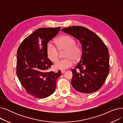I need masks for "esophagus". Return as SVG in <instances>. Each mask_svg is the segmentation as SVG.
<instances>
[{"label": "esophagus", "mask_w": 123, "mask_h": 123, "mask_svg": "<svg viewBox=\"0 0 123 123\" xmlns=\"http://www.w3.org/2000/svg\"><path fill=\"white\" fill-rule=\"evenodd\" d=\"M61 73L62 74H63V73H64L65 72V71H64V70H61Z\"/></svg>", "instance_id": "1"}]
</instances>
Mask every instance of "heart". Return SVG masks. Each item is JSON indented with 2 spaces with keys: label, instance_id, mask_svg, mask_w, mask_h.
I'll list each match as a JSON object with an SVG mask.
<instances>
[{
  "label": "heart",
  "instance_id": "b5f03b06",
  "mask_svg": "<svg viewBox=\"0 0 123 123\" xmlns=\"http://www.w3.org/2000/svg\"><path fill=\"white\" fill-rule=\"evenodd\" d=\"M57 47L60 51H66L65 58L66 59L57 61L54 67L58 70H65L71 67L74 61H78L82 55V48L76 45L74 39L68 35H63L58 38L56 41ZM54 45L49 43L47 46V54L50 60L57 61L59 57V50Z\"/></svg>",
  "mask_w": 123,
  "mask_h": 123
}]
</instances>
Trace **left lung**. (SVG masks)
Wrapping results in <instances>:
<instances>
[{"label":"left lung","mask_w":123,"mask_h":123,"mask_svg":"<svg viewBox=\"0 0 123 123\" xmlns=\"http://www.w3.org/2000/svg\"><path fill=\"white\" fill-rule=\"evenodd\" d=\"M62 31L77 38L82 45L81 60L71 70L73 87L86 94L98 91L104 84L110 71L106 45L96 33L84 27L73 26Z\"/></svg>","instance_id":"obj_1"}]
</instances>
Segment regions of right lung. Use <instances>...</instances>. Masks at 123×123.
<instances>
[{
  "label": "right lung",
  "mask_w": 123,
  "mask_h": 123,
  "mask_svg": "<svg viewBox=\"0 0 123 123\" xmlns=\"http://www.w3.org/2000/svg\"><path fill=\"white\" fill-rule=\"evenodd\" d=\"M60 27L40 28L25 38L17 52L16 74L27 94L39 99L52 94L56 80L61 76L48 71L53 63L48 58V42L59 32Z\"/></svg>",
  "instance_id": "right-lung-1"
}]
</instances>
